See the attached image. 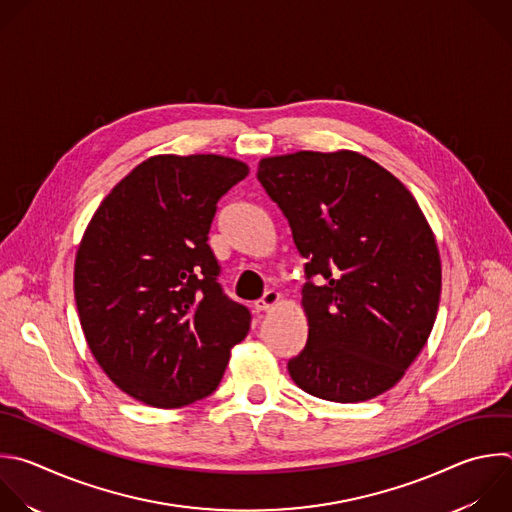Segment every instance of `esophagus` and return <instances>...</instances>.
<instances>
[{"label": "esophagus", "instance_id": "obj_1", "mask_svg": "<svg viewBox=\"0 0 512 512\" xmlns=\"http://www.w3.org/2000/svg\"><path fill=\"white\" fill-rule=\"evenodd\" d=\"M277 301H279V293L269 289V291H265V293H263V297H261V299H257V301H255V305H253V307H255V311H267V309H269V307H273Z\"/></svg>", "mask_w": 512, "mask_h": 512}]
</instances>
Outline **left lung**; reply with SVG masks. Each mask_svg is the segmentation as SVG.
Instances as JSON below:
<instances>
[{
    "label": "left lung",
    "instance_id": "left-lung-1",
    "mask_svg": "<svg viewBox=\"0 0 512 512\" xmlns=\"http://www.w3.org/2000/svg\"><path fill=\"white\" fill-rule=\"evenodd\" d=\"M257 179L307 261L309 331L287 362L291 380L329 402L380 396L416 360L438 311L442 267L424 213L394 175L352 150L263 158Z\"/></svg>",
    "mask_w": 512,
    "mask_h": 512
}]
</instances>
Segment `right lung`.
<instances>
[{"mask_svg": "<svg viewBox=\"0 0 512 512\" xmlns=\"http://www.w3.org/2000/svg\"><path fill=\"white\" fill-rule=\"evenodd\" d=\"M249 173L217 156L140 162L94 213L74 267L86 342L106 376L154 408L213 394L251 311L225 295L209 247L217 203Z\"/></svg>", "mask_w": 512, "mask_h": 512, "instance_id": "1", "label": "right lung"}]
</instances>
